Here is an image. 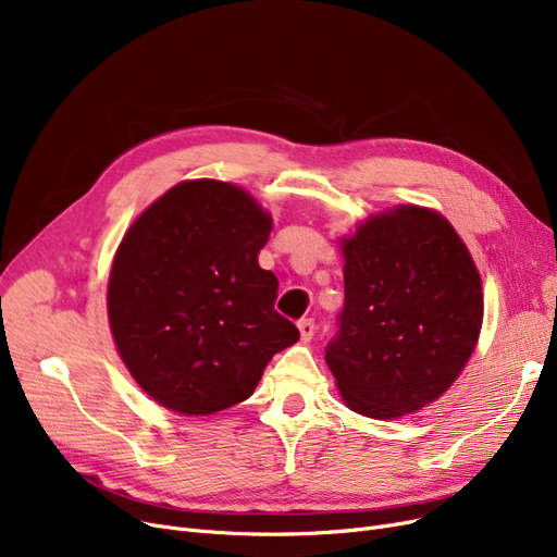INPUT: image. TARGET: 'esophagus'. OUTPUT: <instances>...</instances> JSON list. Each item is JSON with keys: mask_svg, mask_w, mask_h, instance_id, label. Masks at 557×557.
I'll return each instance as SVG.
<instances>
[{"mask_svg": "<svg viewBox=\"0 0 557 557\" xmlns=\"http://www.w3.org/2000/svg\"><path fill=\"white\" fill-rule=\"evenodd\" d=\"M298 330H300V341H302V343H309V341L313 338V334H315L313 320H311V318L300 320V323H298Z\"/></svg>", "mask_w": 557, "mask_h": 557, "instance_id": "1", "label": "esophagus"}]
</instances>
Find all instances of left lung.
I'll list each match as a JSON object with an SVG mask.
<instances>
[{
    "label": "left lung",
    "mask_w": 557,
    "mask_h": 557,
    "mask_svg": "<svg viewBox=\"0 0 557 557\" xmlns=\"http://www.w3.org/2000/svg\"><path fill=\"white\" fill-rule=\"evenodd\" d=\"M345 307L325 361L347 408L374 420L420 413L474 355L483 284L454 225L422 205L370 214L338 239Z\"/></svg>",
    "instance_id": "obj_1"
}]
</instances>
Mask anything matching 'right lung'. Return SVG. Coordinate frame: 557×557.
I'll use <instances>...</instances> for the list:
<instances>
[{
  "instance_id": "add662e5",
  "label": "right lung",
  "mask_w": 557,
  "mask_h": 557,
  "mask_svg": "<svg viewBox=\"0 0 557 557\" xmlns=\"http://www.w3.org/2000/svg\"><path fill=\"white\" fill-rule=\"evenodd\" d=\"M271 212L234 183L183 181L116 246L108 277L112 341L135 384L178 416L248 399L269 361L298 343L257 255Z\"/></svg>"
}]
</instances>
